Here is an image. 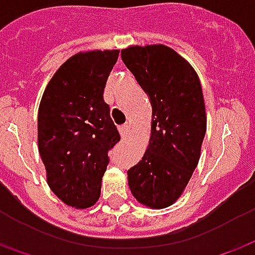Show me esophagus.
Masks as SVG:
<instances>
[{
  "mask_svg": "<svg viewBox=\"0 0 255 255\" xmlns=\"http://www.w3.org/2000/svg\"><path fill=\"white\" fill-rule=\"evenodd\" d=\"M119 131H120V135H122V138L124 139L126 136L128 135L129 132V124H124V126H120L119 127Z\"/></svg>",
  "mask_w": 255,
  "mask_h": 255,
  "instance_id": "1",
  "label": "esophagus"
}]
</instances>
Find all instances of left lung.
Segmentation results:
<instances>
[{"mask_svg":"<svg viewBox=\"0 0 255 255\" xmlns=\"http://www.w3.org/2000/svg\"><path fill=\"white\" fill-rule=\"evenodd\" d=\"M122 59L152 105V135L142 160L128 170L133 197L152 208L171 206L200 158L207 119L193 67L165 45L129 47Z\"/></svg>","mask_w":255,"mask_h":255,"instance_id":"1","label":"left lung"}]
</instances>
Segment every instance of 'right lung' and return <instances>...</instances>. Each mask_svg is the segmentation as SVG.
<instances>
[{
    "label": "right lung",
    "mask_w": 255,
    "mask_h": 255,
    "mask_svg": "<svg viewBox=\"0 0 255 255\" xmlns=\"http://www.w3.org/2000/svg\"><path fill=\"white\" fill-rule=\"evenodd\" d=\"M119 52L76 53L53 74L41 99L38 152L51 190L72 207L97 203L109 152L120 140L103 99Z\"/></svg>",
    "instance_id": "right-lung-1"
}]
</instances>
